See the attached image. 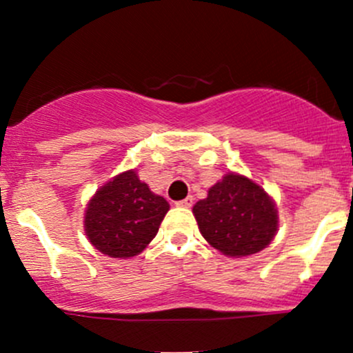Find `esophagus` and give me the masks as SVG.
Returning <instances> with one entry per match:
<instances>
[{"instance_id": "34e87169", "label": "esophagus", "mask_w": 353, "mask_h": 353, "mask_svg": "<svg viewBox=\"0 0 353 353\" xmlns=\"http://www.w3.org/2000/svg\"><path fill=\"white\" fill-rule=\"evenodd\" d=\"M192 203H194L192 196H188V198L183 199V201H177L176 206H179V208H191Z\"/></svg>"}]
</instances>
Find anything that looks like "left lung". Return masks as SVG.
Instances as JSON below:
<instances>
[{
  "label": "left lung",
  "mask_w": 353,
  "mask_h": 353,
  "mask_svg": "<svg viewBox=\"0 0 353 353\" xmlns=\"http://www.w3.org/2000/svg\"><path fill=\"white\" fill-rule=\"evenodd\" d=\"M206 242L228 257L257 254L277 232L276 203L259 184L228 172L192 206Z\"/></svg>",
  "instance_id": "8db88e82"
}]
</instances>
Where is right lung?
I'll return each instance as SVG.
<instances>
[{"instance_id":"1","label":"right lung","mask_w":353,"mask_h":353,"mask_svg":"<svg viewBox=\"0 0 353 353\" xmlns=\"http://www.w3.org/2000/svg\"><path fill=\"white\" fill-rule=\"evenodd\" d=\"M169 203L154 194L135 170L118 174L89 199L84 214L88 240L113 259L139 255L159 232Z\"/></svg>"}]
</instances>
